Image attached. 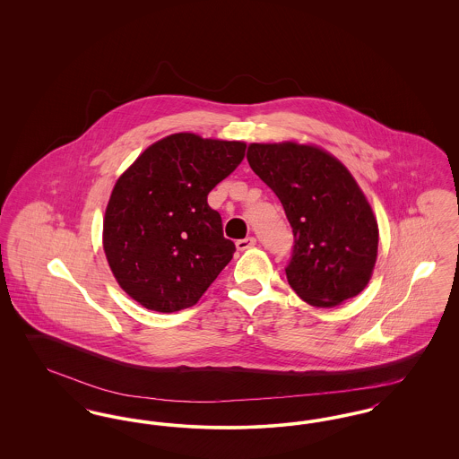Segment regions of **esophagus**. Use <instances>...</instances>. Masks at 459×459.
I'll return each mask as SVG.
<instances>
[{
    "mask_svg": "<svg viewBox=\"0 0 459 459\" xmlns=\"http://www.w3.org/2000/svg\"><path fill=\"white\" fill-rule=\"evenodd\" d=\"M255 244H256V239H255V238H246V239H240L236 242V246H238V249H239V251L251 249V247H255Z\"/></svg>",
    "mask_w": 459,
    "mask_h": 459,
    "instance_id": "34e87169",
    "label": "esophagus"
}]
</instances>
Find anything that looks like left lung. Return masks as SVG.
Wrapping results in <instances>:
<instances>
[{
    "label": "left lung",
    "instance_id": "8db88e82",
    "mask_svg": "<svg viewBox=\"0 0 459 459\" xmlns=\"http://www.w3.org/2000/svg\"><path fill=\"white\" fill-rule=\"evenodd\" d=\"M253 172L277 195L294 234L287 282L307 305L332 307L358 296L370 281L378 225L350 170L309 144L247 148Z\"/></svg>",
    "mask_w": 459,
    "mask_h": 459
}]
</instances>
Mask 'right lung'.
<instances>
[{
  "label": "right lung",
  "instance_id": "right-lung-1",
  "mask_svg": "<svg viewBox=\"0 0 459 459\" xmlns=\"http://www.w3.org/2000/svg\"><path fill=\"white\" fill-rule=\"evenodd\" d=\"M246 152L239 141L172 134L118 177L103 220V247L118 285L139 305L172 313L196 305L236 246L223 238L210 191Z\"/></svg>",
  "mask_w": 459,
  "mask_h": 459
}]
</instances>
